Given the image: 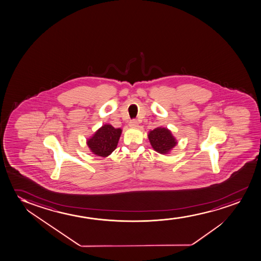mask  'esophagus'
Listing matches in <instances>:
<instances>
[{
	"label": "esophagus",
	"mask_w": 261,
	"mask_h": 261,
	"mask_svg": "<svg viewBox=\"0 0 261 261\" xmlns=\"http://www.w3.org/2000/svg\"><path fill=\"white\" fill-rule=\"evenodd\" d=\"M129 125L131 127H137L138 126V121L136 119H132V120H130V122H129Z\"/></svg>",
	"instance_id": "34e87169"
}]
</instances>
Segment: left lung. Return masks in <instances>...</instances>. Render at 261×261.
<instances>
[{
    "label": "left lung",
    "mask_w": 261,
    "mask_h": 261,
    "mask_svg": "<svg viewBox=\"0 0 261 261\" xmlns=\"http://www.w3.org/2000/svg\"><path fill=\"white\" fill-rule=\"evenodd\" d=\"M149 140L153 149L161 154H166L176 145V141L168 129L158 127L150 131Z\"/></svg>",
    "instance_id": "8db88e82"
}]
</instances>
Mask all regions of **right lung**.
<instances>
[{
    "label": "right lung",
    "mask_w": 261,
    "mask_h": 261,
    "mask_svg": "<svg viewBox=\"0 0 261 261\" xmlns=\"http://www.w3.org/2000/svg\"><path fill=\"white\" fill-rule=\"evenodd\" d=\"M121 129L114 128L112 125H102L94 136L88 141V146L92 152L100 156H107L116 149Z\"/></svg>",
    "instance_id": "1"
}]
</instances>
